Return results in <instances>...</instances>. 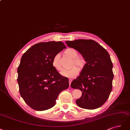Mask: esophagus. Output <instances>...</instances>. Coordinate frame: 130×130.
Here are the masks:
<instances>
[{"instance_id": "1", "label": "esophagus", "mask_w": 130, "mask_h": 130, "mask_svg": "<svg viewBox=\"0 0 130 130\" xmlns=\"http://www.w3.org/2000/svg\"><path fill=\"white\" fill-rule=\"evenodd\" d=\"M71 79H69V85H70H70H71Z\"/></svg>"}]
</instances>
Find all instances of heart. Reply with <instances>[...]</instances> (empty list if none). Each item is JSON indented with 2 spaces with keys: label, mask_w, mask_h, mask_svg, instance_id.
I'll list each match as a JSON object with an SVG mask.
<instances>
[{
  "label": "heart",
  "mask_w": 130,
  "mask_h": 130,
  "mask_svg": "<svg viewBox=\"0 0 130 130\" xmlns=\"http://www.w3.org/2000/svg\"><path fill=\"white\" fill-rule=\"evenodd\" d=\"M64 53L66 56H69L72 59H73L72 65H71V66L73 67L70 70H64L62 71L60 74L61 76L65 77L73 78L76 77L78 73L79 70L77 68L78 67L79 70H82L84 68L86 63V60L84 58L78 57L79 54L78 51L74 48H69L65 50ZM74 65H76L78 67L77 68V66L74 67ZM52 65L56 70L58 71L61 70L62 67L60 62V54H56L53 56L52 59Z\"/></svg>",
  "instance_id": "heart-1"
}]
</instances>
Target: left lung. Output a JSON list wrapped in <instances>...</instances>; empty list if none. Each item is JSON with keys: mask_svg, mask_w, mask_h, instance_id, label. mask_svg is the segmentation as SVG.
<instances>
[{"mask_svg": "<svg viewBox=\"0 0 130 130\" xmlns=\"http://www.w3.org/2000/svg\"><path fill=\"white\" fill-rule=\"evenodd\" d=\"M65 43L80 52L86 61L80 76L71 84L73 89L82 92V97L76 100V104L88 110L100 107L109 97L112 89L114 75L109 54L91 39L66 41Z\"/></svg>", "mask_w": 130, "mask_h": 130, "instance_id": "obj_1", "label": "left lung"}]
</instances>
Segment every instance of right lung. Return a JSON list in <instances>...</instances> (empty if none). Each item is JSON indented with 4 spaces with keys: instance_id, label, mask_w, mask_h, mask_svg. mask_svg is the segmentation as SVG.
<instances>
[{
    "instance_id": "1",
    "label": "right lung",
    "mask_w": 130,
    "mask_h": 130,
    "mask_svg": "<svg viewBox=\"0 0 130 130\" xmlns=\"http://www.w3.org/2000/svg\"><path fill=\"white\" fill-rule=\"evenodd\" d=\"M66 48L61 41L42 42L33 45L24 53L18 68L20 95L36 111L54 106L58 96L69 86V79L52 65L53 56Z\"/></svg>"
}]
</instances>
